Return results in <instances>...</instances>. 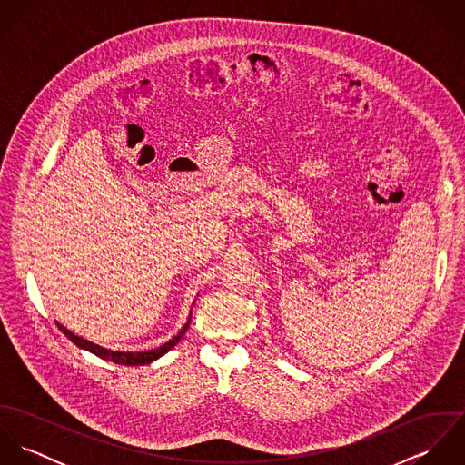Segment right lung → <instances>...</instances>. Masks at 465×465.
<instances>
[{"label":"right lung","instance_id":"right-lung-1","mask_svg":"<svg viewBox=\"0 0 465 465\" xmlns=\"http://www.w3.org/2000/svg\"><path fill=\"white\" fill-rule=\"evenodd\" d=\"M190 319H192V315H190ZM190 319H188V322L184 324V328L181 330V332H179L177 336H173L172 340H168L166 343H163V345H161V347H157V349L143 351V352H122V351H111V349L100 347V345H96V343H93V341H89V340H85V338H82V336H78V334L69 331V330H66V328H64L63 324H59V322H57V326H59V330L64 332L67 338H69L76 347L85 349V351H89V352L96 354L98 358L109 360V361L118 363V365H146V363L155 361L157 358H161L163 354H166L170 349H173V347L179 343V340L184 336V332H186V330L190 328Z\"/></svg>","mask_w":465,"mask_h":465}]
</instances>
